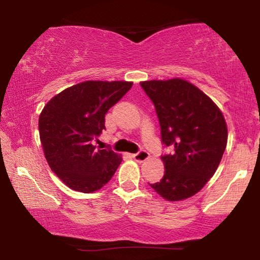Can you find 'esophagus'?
Wrapping results in <instances>:
<instances>
[{"mask_svg": "<svg viewBox=\"0 0 260 260\" xmlns=\"http://www.w3.org/2000/svg\"><path fill=\"white\" fill-rule=\"evenodd\" d=\"M149 152L148 151H145V150H141V151H138V152H136V154H134L133 155V158L135 159V161H137V162H144V161H147V159L149 158Z\"/></svg>", "mask_w": 260, "mask_h": 260, "instance_id": "esophagus-1", "label": "esophagus"}]
</instances>
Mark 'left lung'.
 Segmentation results:
<instances>
[{"mask_svg": "<svg viewBox=\"0 0 260 260\" xmlns=\"http://www.w3.org/2000/svg\"><path fill=\"white\" fill-rule=\"evenodd\" d=\"M154 103L162 143L172 154L162 155L165 175L149 183L168 201L193 197L214 175L227 144V125L208 95L183 79L142 81Z\"/></svg>", "mask_w": 260, "mask_h": 260, "instance_id": "obj_1", "label": "left lung"}]
</instances>
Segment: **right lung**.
<instances>
[{"label":"right lung","instance_id":"obj_1","mask_svg":"<svg viewBox=\"0 0 260 260\" xmlns=\"http://www.w3.org/2000/svg\"><path fill=\"white\" fill-rule=\"evenodd\" d=\"M130 81H84L45 105L39 133L52 172L71 189L92 193L109 182L122 162L111 149L92 141L105 129V115L130 90Z\"/></svg>","mask_w":260,"mask_h":260}]
</instances>
